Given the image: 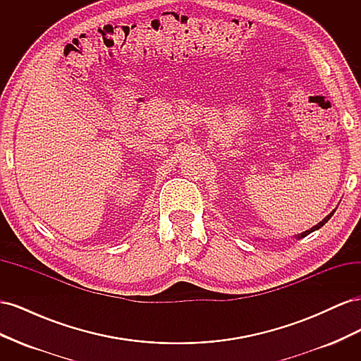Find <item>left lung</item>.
Returning a JSON list of instances; mask_svg holds the SVG:
<instances>
[{
    "label": "left lung",
    "instance_id": "1",
    "mask_svg": "<svg viewBox=\"0 0 361 361\" xmlns=\"http://www.w3.org/2000/svg\"><path fill=\"white\" fill-rule=\"evenodd\" d=\"M333 214H334V211H333V212H331L330 215H326V216L324 218V220H322V221H321L319 224H316L314 227H312V228H310V231H305V232H302V233H301V235H298L297 238H304V236H307L309 233H312V232H314V231H318V228H321V227H322V226H324V224H325L326 221H329V220H330V218H331V215H333Z\"/></svg>",
    "mask_w": 361,
    "mask_h": 361
}]
</instances>
